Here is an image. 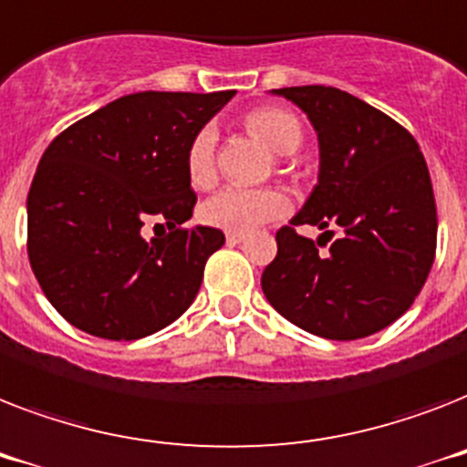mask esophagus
<instances>
[{"label": "esophagus", "mask_w": 467, "mask_h": 467, "mask_svg": "<svg viewBox=\"0 0 467 467\" xmlns=\"http://www.w3.org/2000/svg\"><path fill=\"white\" fill-rule=\"evenodd\" d=\"M245 241V234H241V231H229L226 234V244L236 245V244H244Z\"/></svg>", "instance_id": "34e87169"}]
</instances>
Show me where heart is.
<instances>
[{"label": "heart", "instance_id": "heart-1", "mask_svg": "<svg viewBox=\"0 0 467 467\" xmlns=\"http://www.w3.org/2000/svg\"><path fill=\"white\" fill-rule=\"evenodd\" d=\"M245 128L277 154H294L304 144V125L286 108L265 106L245 115ZM188 181L195 188H210L216 178V130L204 125L190 140L185 151ZM289 212V200L282 190L223 188L204 200L200 219L207 226L223 231H253Z\"/></svg>", "mask_w": 467, "mask_h": 467}]
</instances>
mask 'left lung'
I'll list each match as a JSON object with an SVG mask.
<instances>
[{
	"mask_svg": "<svg viewBox=\"0 0 467 467\" xmlns=\"http://www.w3.org/2000/svg\"><path fill=\"white\" fill-rule=\"evenodd\" d=\"M318 132V185L263 272L272 308L306 333L359 339L388 327L422 292L436 255V200L415 137L379 108L333 86H292ZM337 225L316 244L296 225ZM327 240L333 244L328 246ZM328 246L327 252L320 247Z\"/></svg>",
	"mask_w": 467,
	"mask_h": 467,
	"instance_id": "obj_1",
	"label": "left lung"
}]
</instances>
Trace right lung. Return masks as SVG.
<instances>
[{"label": "right lung", "mask_w": 467, "mask_h": 467, "mask_svg": "<svg viewBox=\"0 0 467 467\" xmlns=\"http://www.w3.org/2000/svg\"><path fill=\"white\" fill-rule=\"evenodd\" d=\"M234 93H130L45 149L28 190V260L74 327L140 339L195 301L223 234L182 226L197 202L185 151ZM149 223L170 231L144 239Z\"/></svg>", "instance_id": "obj_1"}]
</instances>
